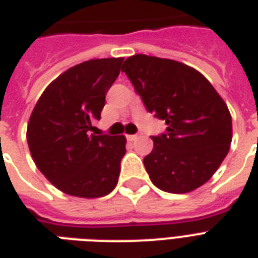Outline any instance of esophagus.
I'll use <instances>...</instances> for the list:
<instances>
[{
    "mask_svg": "<svg viewBox=\"0 0 258 258\" xmlns=\"http://www.w3.org/2000/svg\"><path fill=\"white\" fill-rule=\"evenodd\" d=\"M141 137H142L141 134H137V135H127V139H128L130 142H135V141H138Z\"/></svg>",
    "mask_w": 258,
    "mask_h": 258,
    "instance_id": "34e87169",
    "label": "esophagus"
}]
</instances>
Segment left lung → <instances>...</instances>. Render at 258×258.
Returning <instances> with one entry per match:
<instances>
[{"instance_id": "obj_1", "label": "left lung", "mask_w": 258, "mask_h": 258, "mask_svg": "<svg viewBox=\"0 0 258 258\" xmlns=\"http://www.w3.org/2000/svg\"><path fill=\"white\" fill-rule=\"evenodd\" d=\"M147 112L166 123L145 157L151 182L169 194H188L211 178L230 150L231 115L207 78L173 59L137 54L121 66Z\"/></svg>"}]
</instances>
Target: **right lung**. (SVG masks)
<instances>
[{
	"mask_svg": "<svg viewBox=\"0 0 258 258\" xmlns=\"http://www.w3.org/2000/svg\"><path fill=\"white\" fill-rule=\"evenodd\" d=\"M123 58L90 59L68 69L37 100L27 141L37 169L59 190L96 199L115 189L125 137L89 134Z\"/></svg>",
	"mask_w": 258,
	"mask_h": 258,
	"instance_id": "right-lung-1",
	"label": "right lung"
}]
</instances>
